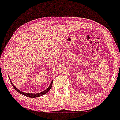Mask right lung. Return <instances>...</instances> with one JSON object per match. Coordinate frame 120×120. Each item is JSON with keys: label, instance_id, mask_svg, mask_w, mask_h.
Returning a JSON list of instances; mask_svg holds the SVG:
<instances>
[{"label": "right lung", "instance_id": "obj_1", "mask_svg": "<svg viewBox=\"0 0 120 120\" xmlns=\"http://www.w3.org/2000/svg\"><path fill=\"white\" fill-rule=\"evenodd\" d=\"M10 82H11V84H12V86L14 87V89L17 91L19 92V94H23V95H24V96H26V97H31V98H35V97H40V96H43V95H44V94H47V92H48L50 90V89L52 88V84H53V80H52V82H50V85L49 86V87L46 89V90H45V91H42V92H40V93H38V94H30V93H26V92H22V91H20L19 90H18V89L17 88V87H15V85L12 84V82L11 81V79H10Z\"/></svg>", "mask_w": 120, "mask_h": 120}]
</instances>
